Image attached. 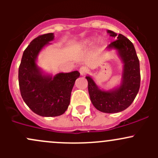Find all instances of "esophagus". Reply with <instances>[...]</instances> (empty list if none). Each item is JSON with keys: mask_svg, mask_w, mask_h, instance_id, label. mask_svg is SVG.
<instances>
[{"mask_svg": "<svg viewBox=\"0 0 158 158\" xmlns=\"http://www.w3.org/2000/svg\"><path fill=\"white\" fill-rule=\"evenodd\" d=\"M79 73H80V74L82 75V76H85V75H86L87 73H89L88 68H87L86 66H82V67H80V69H79Z\"/></svg>", "mask_w": 158, "mask_h": 158, "instance_id": "obj_1", "label": "esophagus"}]
</instances>
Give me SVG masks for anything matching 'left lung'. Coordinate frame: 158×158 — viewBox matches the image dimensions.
Here are the masks:
<instances>
[{"label":"left lung","mask_w":158,"mask_h":158,"mask_svg":"<svg viewBox=\"0 0 158 158\" xmlns=\"http://www.w3.org/2000/svg\"><path fill=\"white\" fill-rule=\"evenodd\" d=\"M110 36L116 38L109 48L118 50L124 63L122 82L120 87L111 91H102L98 88L93 79L86 76L90 99L98 111L105 113H116L124 111L131 105L140 89L141 74L138 57L133 44L124 35L108 30Z\"/></svg>","instance_id":"1"}]
</instances>
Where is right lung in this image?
Here are the masks:
<instances>
[{
    "mask_svg": "<svg viewBox=\"0 0 158 158\" xmlns=\"http://www.w3.org/2000/svg\"><path fill=\"white\" fill-rule=\"evenodd\" d=\"M52 33L40 35L30 42L22 56L18 70L19 86L27 106L44 117L63 114L70 103L72 89L80 73H59L54 77L44 76L36 64L40 51L53 40Z\"/></svg>",
    "mask_w": 158,
    "mask_h": 158,
    "instance_id": "add662e5",
    "label": "right lung"
}]
</instances>
